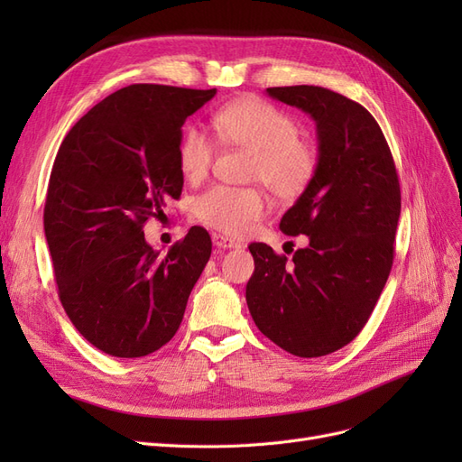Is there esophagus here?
<instances>
[{
    "label": "esophagus",
    "instance_id": "1",
    "mask_svg": "<svg viewBox=\"0 0 462 462\" xmlns=\"http://www.w3.org/2000/svg\"><path fill=\"white\" fill-rule=\"evenodd\" d=\"M212 241H214L216 248H223V250H226V248H241L239 241L229 239V236H223V235H217V233L212 235Z\"/></svg>",
    "mask_w": 462,
    "mask_h": 462
}]
</instances>
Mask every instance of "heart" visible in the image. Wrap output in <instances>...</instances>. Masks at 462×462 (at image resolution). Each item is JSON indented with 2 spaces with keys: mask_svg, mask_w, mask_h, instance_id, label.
Instances as JSON below:
<instances>
[{
  "mask_svg": "<svg viewBox=\"0 0 462 462\" xmlns=\"http://www.w3.org/2000/svg\"><path fill=\"white\" fill-rule=\"evenodd\" d=\"M217 141L245 148L253 158L248 179L262 180L275 197L297 200L309 190L318 173V150L299 136L297 119L260 97H236L217 107L212 116ZM216 160V143L200 125H189L177 143V167L189 183L208 177ZM268 200L256 187L216 185L194 202V216L219 233L245 235L265 214Z\"/></svg>",
  "mask_w": 462,
  "mask_h": 462,
  "instance_id": "1",
  "label": "heart"
}]
</instances>
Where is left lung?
<instances>
[{"instance_id": "left-lung-1", "label": "left lung", "mask_w": 462, "mask_h": 462, "mask_svg": "<svg viewBox=\"0 0 462 462\" xmlns=\"http://www.w3.org/2000/svg\"><path fill=\"white\" fill-rule=\"evenodd\" d=\"M318 129V173L279 223L309 236L292 260L253 243L246 304L283 351L316 358L339 351L366 326L393 265L401 187L380 125L366 107L321 87H273Z\"/></svg>"}]
</instances>
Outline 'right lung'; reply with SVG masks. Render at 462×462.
<instances>
[{
    "instance_id": "add662e5",
    "label": "right lung",
    "mask_w": 462,
    "mask_h": 462,
    "mask_svg": "<svg viewBox=\"0 0 462 462\" xmlns=\"http://www.w3.org/2000/svg\"><path fill=\"white\" fill-rule=\"evenodd\" d=\"M214 96L125 87L82 116L55 156L44 231L58 295L82 337L106 355L138 358L170 341L212 254L199 226L167 254L144 241L143 227L179 200L180 127Z\"/></svg>"
}]
</instances>
